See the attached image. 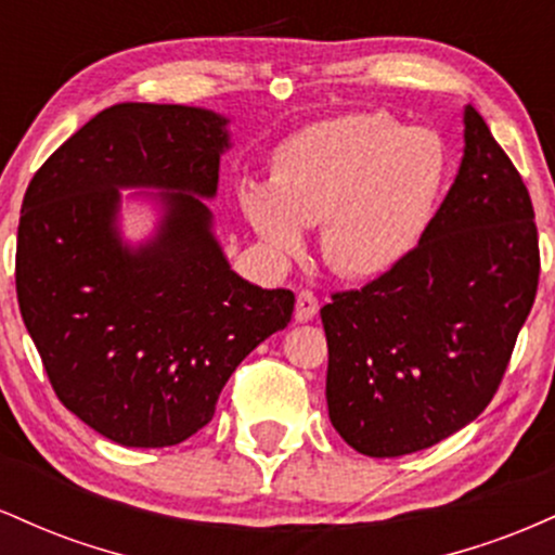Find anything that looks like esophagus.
I'll list each match as a JSON object with an SVG mask.
<instances>
[{
    "instance_id": "34e87169",
    "label": "esophagus",
    "mask_w": 555,
    "mask_h": 555,
    "mask_svg": "<svg viewBox=\"0 0 555 555\" xmlns=\"http://www.w3.org/2000/svg\"><path fill=\"white\" fill-rule=\"evenodd\" d=\"M318 315V297L313 295V292L302 289L297 295V305H295V321L297 323H308L313 321V318Z\"/></svg>"
}]
</instances>
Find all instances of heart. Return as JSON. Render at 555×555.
Segmentation results:
<instances>
[{
  "label": "heart",
  "mask_w": 555,
  "mask_h": 555,
  "mask_svg": "<svg viewBox=\"0 0 555 555\" xmlns=\"http://www.w3.org/2000/svg\"><path fill=\"white\" fill-rule=\"evenodd\" d=\"M436 132L388 114H344L284 140L271 184L245 182L240 206L279 258L305 250V227L321 224L323 258L347 279L399 269L428 232L446 184Z\"/></svg>",
  "instance_id": "heart-1"
}]
</instances>
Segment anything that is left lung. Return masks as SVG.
<instances>
[{
  "label": "left lung",
  "mask_w": 555,
  "mask_h": 555,
  "mask_svg": "<svg viewBox=\"0 0 555 555\" xmlns=\"http://www.w3.org/2000/svg\"><path fill=\"white\" fill-rule=\"evenodd\" d=\"M538 276L530 193L467 106L460 171L415 253L321 308L336 433L386 460L473 423L499 391Z\"/></svg>",
  "instance_id": "left-lung-1"
}]
</instances>
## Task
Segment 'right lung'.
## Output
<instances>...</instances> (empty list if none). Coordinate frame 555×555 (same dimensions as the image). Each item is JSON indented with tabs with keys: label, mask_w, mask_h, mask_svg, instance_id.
I'll list each match as a JSON object with an SVG mask.
<instances>
[{
	"label": "right lung",
	"mask_w": 555,
	"mask_h": 555,
	"mask_svg": "<svg viewBox=\"0 0 555 555\" xmlns=\"http://www.w3.org/2000/svg\"><path fill=\"white\" fill-rule=\"evenodd\" d=\"M227 117L114 104L43 162L25 190L15 286L54 393L114 443L164 449L211 423L229 375L292 321L289 289L229 269L206 201ZM164 189L157 234H118V190Z\"/></svg>",
	"instance_id": "obj_1"
}]
</instances>
